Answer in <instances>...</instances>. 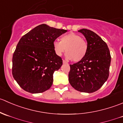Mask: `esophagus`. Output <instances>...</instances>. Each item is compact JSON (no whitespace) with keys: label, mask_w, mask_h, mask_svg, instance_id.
<instances>
[{"label":"esophagus","mask_w":123,"mask_h":123,"mask_svg":"<svg viewBox=\"0 0 123 123\" xmlns=\"http://www.w3.org/2000/svg\"><path fill=\"white\" fill-rule=\"evenodd\" d=\"M63 63H64V64H67V62L65 60H63Z\"/></svg>","instance_id":"34e87169"}]
</instances>
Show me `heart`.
<instances>
[{
    "mask_svg": "<svg viewBox=\"0 0 123 123\" xmlns=\"http://www.w3.org/2000/svg\"><path fill=\"white\" fill-rule=\"evenodd\" d=\"M53 46L56 54L61 56L66 50V58L75 62L85 58L88 49L87 43L85 40L73 33L63 36L61 41L54 40Z\"/></svg>",
    "mask_w": 123,
    "mask_h": 123,
    "instance_id": "heart-1",
    "label": "heart"
}]
</instances>
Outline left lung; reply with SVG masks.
Listing matches in <instances>:
<instances>
[{
  "label": "left lung",
  "mask_w": 123,
  "mask_h": 123,
  "mask_svg": "<svg viewBox=\"0 0 123 123\" xmlns=\"http://www.w3.org/2000/svg\"><path fill=\"white\" fill-rule=\"evenodd\" d=\"M85 37L88 49L85 57L77 63L69 65L68 80L75 90L93 93L99 89L109 76L111 55L106 43L93 31H78Z\"/></svg>",
  "instance_id": "1"
}]
</instances>
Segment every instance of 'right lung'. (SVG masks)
I'll return each instance as SVG.
<instances>
[{
	"instance_id": "obj_1",
	"label": "right lung",
	"mask_w": 123,
	"mask_h": 123,
	"mask_svg": "<svg viewBox=\"0 0 123 123\" xmlns=\"http://www.w3.org/2000/svg\"><path fill=\"white\" fill-rule=\"evenodd\" d=\"M67 30L39 25L23 36L12 58V75L19 86L31 93L50 89L53 74L62 65L53 42Z\"/></svg>"
}]
</instances>
